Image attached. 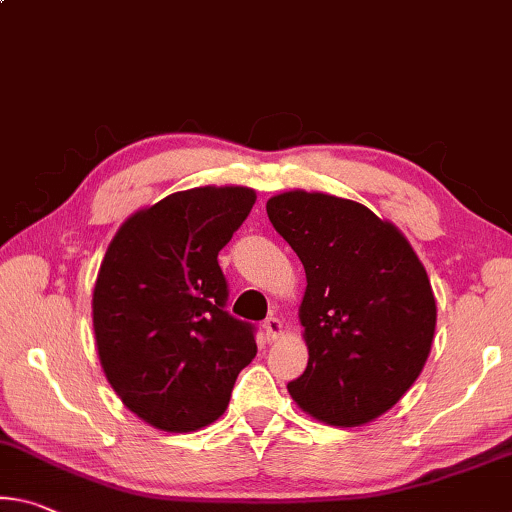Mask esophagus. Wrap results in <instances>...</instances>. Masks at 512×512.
I'll return each instance as SVG.
<instances>
[{
  "label": "esophagus",
  "instance_id": "34e87169",
  "mask_svg": "<svg viewBox=\"0 0 512 512\" xmlns=\"http://www.w3.org/2000/svg\"><path fill=\"white\" fill-rule=\"evenodd\" d=\"M264 335L266 339H278L282 335V321L278 319V316H269V319L264 321Z\"/></svg>",
  "mask_w": 512,
  "mask_h": 512
}]
</instances>
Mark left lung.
<instances>
[{"label":"left lung","instance_id":"8db88e82","mask_svg":"<svg viewBox=\"0 0 512 512\" xmlns=\"http://www.w3.org/2000/svg\"><path fill=\"white\" fill-rule=\"evenodd\" d=\"M266 214L307 278L298 316L310 360L287 385L291 399L330 426L369 424L399 403L431 353L437 307L424 264L360 202L287 191Z\"/></svg>","mask_w":512,"mask_h":512}]
</instances>
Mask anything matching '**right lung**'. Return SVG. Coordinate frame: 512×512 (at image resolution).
I'll return each mask as SVG.
<instances>
[{"label": "right lung", "mask_w": 512, "mask_h": 512, "mask_svg": "<svg viewBox=\"0 0 512 512\" xmlns=\"http://www.w3.org/2000/svg\"><path fill=\"white\" fill-rule=\"evenodd\" d=\"M246 186L170 193L120 225L93 289L104 376L129 410L168 433L223 415L257 355L255 326L225 312L218 253L255 205Z\"/></svg>", "instance_id": "obj_1"}]
</instances>
